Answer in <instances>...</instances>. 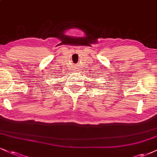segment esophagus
I'll list each match as a JSON object with an SVG mask.
<instances>
[{"mask_svg":"<svg viewBox=\"0 0 157 157\" xmlns=\"http://www.w3.org/2000/svg\"><path fill=\"white\" fill-rule=\"evenodd\" d=\"M75 69H77V68H75ZM74 72H78V70H75Z\"/></svg>","mask_w":157,"mask_h":157,"instance_id":"34e87169","label":"esophagus"}]
</instances>
